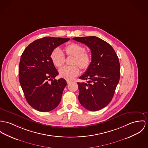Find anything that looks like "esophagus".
<instances>
[{
  "mask_svg": "<svg viewBox=\"0 0 148 148\" xmlns=\"http://www.w3.org/2000/svg\"><path fill=\"white\" fill-rule=\"evenodd\" d=\"M66 82H67V83H68V84H69V83H70L71 82V81L69 80H66Z\"/></svg>",
  "mask_w": 148,
  "mask_h": 148,
  "instance_id": "34e87169",
  "label": "esophagus"
}]
</instances>
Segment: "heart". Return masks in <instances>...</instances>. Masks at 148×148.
Listing matches in <instances>:
<instances>
[{"label":"heart","mask_w":148,"mask_h":148,"mask_svg":"<svg viewBox=\"0 0 148 148\" xmlns=\"http://www.w3.org/2000/svg\"><path fill=\"white\" fill-rule=\"evenodd\" d=\"M65 55L67 56H72L70 64L72 66H64L58 71L59 76L66 80L72 79L79 74V69L83 70L89 68L91 62L90 53L86 51L85 47L79 44L71 43L64 48ZM50 58L53 65L60 68L65 62V56L59 48L54 49L50 54Z\"/></svg>","instance_id":"obj_1"}]
</instances>
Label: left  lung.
<instances>
[{
    "mask_svg": "<svg viewBox=\"0 0 148 148\" xmlns=\"http://www.w3.org/2000/svg\"><path fill=\"white\" fill-rule=\"evenodd\" d=\"M74 40L88 46L91 49L92 61L89 68L78 82V99L90 111H97L112 101L120 78V64L114 49L101 39L94 36L76 37Z\"/></svg>",
    "mask_w": 148,
    "mask_h": 148,
    "instance_id": "left-lung-1",
    "label": "left lung"
}]
</instances>
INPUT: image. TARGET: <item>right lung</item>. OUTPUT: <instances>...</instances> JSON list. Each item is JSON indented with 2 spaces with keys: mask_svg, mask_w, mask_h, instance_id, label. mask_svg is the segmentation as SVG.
Masks as SVG:
<instances>
[{
  "mask_svg": "<svg viewBox=\"0 0 148 148\" xmlns=\"http://www.w3.org/2000/svg\"><path fill=\"white\" fill-rule=\"evenodd\" d=\"M69 40L44 37L30 43L21 55L18 69L20 83L27 102L38 111H51L61 101L67 83L63 78L55 79L58 73L51 60L50 54Z\"/></svg>",
  "mask_w": 148,
  "mask_h": 148,
  "instance_id": "1",
  "label": "right lung"
}]
</instances>
